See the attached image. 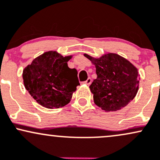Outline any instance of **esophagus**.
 <instances>
[{
	"instance_id": "34e87169",
	"label": "esophagus",
	"mask_w": 160,
	"mask_h": 160,
	"mask_svg": "<svg viewBox=\"0 0 160 160\" xmlns=\"http://www.w3.org/2000/svg\"><path fill=\"white\" fill-rule=\"evenodd\" d=\"M84 83L85 84H86V85H89L91 83V78H88L87 80L85 81V82H84Z\"/></svg>"
}]
</instances>
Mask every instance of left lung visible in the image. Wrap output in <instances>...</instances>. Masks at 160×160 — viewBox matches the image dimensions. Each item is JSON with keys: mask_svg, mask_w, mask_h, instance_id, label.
<instances>
[{"mask_svg": "<svg viewBox=\"0 0 160 160\" xmlns=\"http://www.w3.org/2000/svg\"><path fill=\"white\" fill-rule=\"evenodd\" d=\"M96 67L97 78L90 85L94 103L103 110L117 111L128 104L138 92L140 75L129 61L116 53L99 59L88 54Z\"/></svg>", "mask_w": 160, "mask_h": 160, "instance_id": "left-lung-1", "label": "left lung"}]
</instances>
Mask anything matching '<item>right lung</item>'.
Returning a JSON list of instances; mask_svg holds the SVG:
<instances>
[{
  "label": "right lung",
  "instance_id": "add662e5",
  "mask_svg": "<svg viewBox=\"0 0 160 160\" xmlns=\"http://www.w3.org/2000/svg\"><path fill=\"white\" fill-rule=\"evenodd\" d=\"M63 57L55 51L43 53L23 70L25 88L39 104L48 109L60 108L70 102L80 85L78 72L70 69Z\"/></svg>",
  "mask_w": 160,
  "mask_h": 160
}]
</instances>
